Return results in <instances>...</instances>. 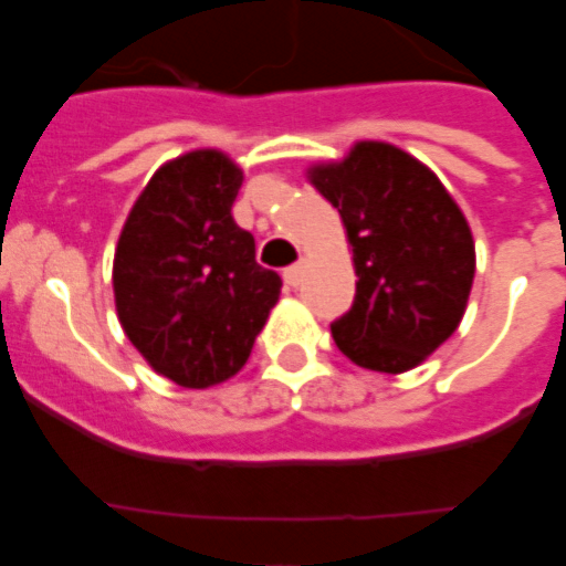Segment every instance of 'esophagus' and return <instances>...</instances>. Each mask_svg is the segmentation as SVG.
<instances>
[{
  "label": "esophagus",
  "mask_w": 566,
  "mask_h": 566,
  "mask_svg": "<svg viewBox=\"0 0 566 566\" xmlns=\"http://www.w3.org/2000/svg\"><path fill=\"white\" fill-rule=\"evenodd\" d=\"M302 274H304L302 264H292V268H286V271H283V280H286V286H292V290H295V286L302 283Z\"/></svg>",
  "instance_id": "obj_1"
}]
</instances>
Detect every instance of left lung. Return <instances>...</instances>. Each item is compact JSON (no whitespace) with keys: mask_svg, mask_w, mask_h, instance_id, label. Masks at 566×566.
<instances>
[{"mask_svg":"<svg viewBox=\"0 0 566 566\" xmlns=\"http://www.w3.org/2000/svg\"><path fill=\"white\" fill-rule=\"evenodd\" d=\"M340 212L354 247L356 295L332 323L350 363L399 375L454 335L467 311L475 243L439 176L387 143H356L307 170Z\"/></svg>","mask_w":566,"mask_h":566,"instance_id":"left-lung-1","label":"left lung"}]
</instances>
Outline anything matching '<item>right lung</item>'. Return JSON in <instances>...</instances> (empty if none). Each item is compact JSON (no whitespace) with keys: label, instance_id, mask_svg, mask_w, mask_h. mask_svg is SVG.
I'll list each match as a JSON object with an SVG mask.
<instances>
[{"label":"right lung","instance_id":"right-lung-1","mask_svg":"<svg viewBox=\"0 0 566 566\" xmlns=\"http://www.w3.org/2000/svg\"><path fill=\"white\" fill-rule=\"evenodd\" d=\"M243 174L216 148L148 179L124 222L112 286L124 335L179 387L203 390L247 366L283 280L255 262L231 207Z\"/></svg>","mask_w":566,"mask_h":566}]
</instances>
